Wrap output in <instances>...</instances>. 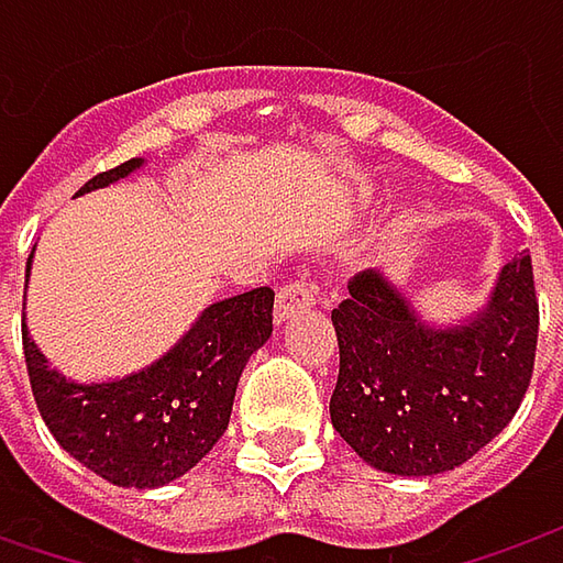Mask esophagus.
Listing matches in <instances>:
<instances>
[{"label": "esophagus", "instance_id": "obj_1", "mask_svg": "<svg viewBox=\"0 0 563 563\" xmlns=\"http://www.w3.org/2000/svg\"><path fill=\"white\" fill-rule=\"evenodd\" d=\"M313 303V288L303 278H294L288 285H282V291H278V300H275V322H285V319H291L294 313H300V310H307Z\"/></svg>", "mask_w": 563, "mask_h": 563}]
</instances>
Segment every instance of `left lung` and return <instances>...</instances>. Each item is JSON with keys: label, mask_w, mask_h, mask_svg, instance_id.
Listing matches in <instances>:
<instances>
[{"label": "left lung", "mask_w": 563, "mask_h": 563, "mask_svg": "<svg viewBox=\"0 0 563 563\" xmlns=\"http://www.w3.org/2000/svg\"><path fill=\"white\" fill-rule=\"evenodd\" d=\"M347 291L332 310L341 366L329 413L366 464L435 476L514 420L539 338L530 253L510 260L486 307L457 325H429L378 269L354 275Z\"/></svg>", "instance_id": "8db88e82"}]
</instances>
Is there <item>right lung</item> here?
Masks as SVG:
<instances>
[{
  "instance_id": "1",
  "label": "right lung",
  "mask_w": 563,
  "mask_h": 563,
  "mask_svg": "<svg viewBox=\"0 0 563 563\" xmlns=\"http://www.w3.org/2000/svg\"><path fill=\"white\" fill-rule=\"evenodd\" d=\"M143 159H128L77 190L109 187L134 175ZM24 272V294L31 282ZM272 288L209 303L197 322L131 376L75 382L49 366L21 322L24 360L40 417L75 461L121 488H159L185 476L222 439L247 360L272 335Z\"/></svg>"
}]
</instances>
